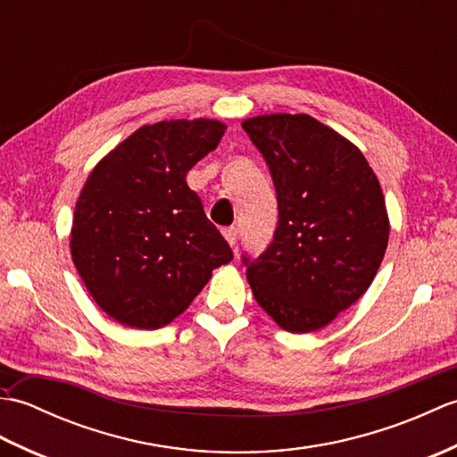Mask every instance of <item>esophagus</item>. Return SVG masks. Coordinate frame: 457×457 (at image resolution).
Segmentation results:
<instances>
[{"label":"esophagus","instance_id":"obj_1","mask_svg":"<svg viewBox=\"0 0 457 457\" xmlns=\"http://www.w3.org/2000/svg\"><path fill=\"white\" fill-rule=\"evenodd\" d=\"M221 234H223V237H226V241L228 244L231 245V247H236V241H237V228H223L221 229Z\"/></svg>","mask_w":457,"mask_h":457}]
</instances>
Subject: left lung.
I'll list each match as a JSON object with an SVG mask.
<instances>
[{
    "instance_id": "obj_1",
    "label": "left lung",
    "mask_w": 457,
    "mask_h": 457,
    "mask_svg": "<svg viewBox=\"0 0 457 457\" xmlns=\"http://www.w3.org/2000/svg\"><path fill=\"white\" fill-rule=\"evenodd\" d=\"M244 129L275 182L273 244L245 259L257 304L290 334L322 329L371 287L389 244L381 184L355 145L306 113L249 118Z\"/></svg>"
}]
</instances>
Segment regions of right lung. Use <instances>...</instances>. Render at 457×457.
<instances>
[{
  "label": "right lung",
  "instance_id": "add662e5",
  "mask_svg": "<svg viewBox=\"0 0 457 457\" xmlns=\"http://www.w3.org/2000/svg\"><path fill=\"white\" fill-rule=\"evenodd\" d=\"M223 131L206 118L141 125L86 179L71 253L96 304L121 326L170 324L234 257L187 184Z\"/></svg>",
  "mask_w": 457,
  "mask_h": 457
}]
</instances>
